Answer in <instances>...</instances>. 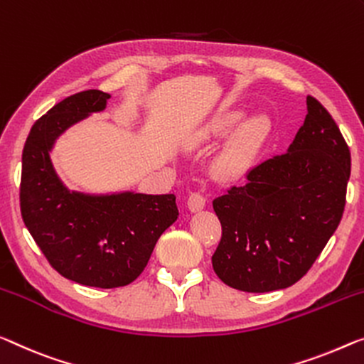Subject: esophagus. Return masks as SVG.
I'll list each match as a JSON object with an SVG mask.
<instances>
[{"label": "esophagus", "instance_id": "34e87169", "mask_svg": "<svg viewBox=\"0 0 364 364\" xmlns=\"http://www.w3.org/2000/svg\"><path fill=\"white\" fill-rule=\"evenodd\" d=\"M206 205V198L201 193H190L188 200H187V206L192 213H197V211H201Z\"/></svg>", "mask_w": 364, "mask_h": 364}]
</instances>
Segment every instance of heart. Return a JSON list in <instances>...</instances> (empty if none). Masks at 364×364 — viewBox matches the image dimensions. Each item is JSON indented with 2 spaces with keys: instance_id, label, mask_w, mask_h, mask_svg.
I'll use <instances>...</instances> for the list:
<instances>
[{
  "instance_id": "b5f03b06",
  "label": "heart",
  "mask_w": 364,
  "mask_h": 364,
  "mask_svg": "<svg viewBox=\"0 0 364 364\" xmlns=\"http://www.w3.org/2000/svg\"><path fill=\"white\" fill-rule=\"evenodd\" d=\"M240 112H221L213 119L205 122L203 125L190 133L183 146L187 149H200L215 143L216 139L225 136L228 132L240 120ZM268 132V120L265 117H254L237 128V132L229 138L210 163V171L216 181L232 182L242 177L250 169L259 149L264 143Z\"/></svg>"
}]
</instances>
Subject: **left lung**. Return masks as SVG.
<instances>
[{"label":"left lung","instance_id":"left-lung-1","mask_svg":"<svg viewBox=\"0 0 364 364\" xmlns=\"http://www.w3.org/2000/svg\"><path fill=\"white\" fill-rule=\"evenodd\" d=\"M306 102V120L287 153L259 164L242 187L213 201L223 236L211 262L221 282L239 291L291 287L342 220L348 144L317 99Z\"/></svg>","mask_w":364,"mask_h":364}]
</instances>
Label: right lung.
<instances>
[{
    "label": "right lung",
    "mask_w": 364,
    "mask_h": 364,
    "mask_svg": "<svg viewBox=\"0 0 364 364\" xmlns=\"http://www.w3.org/2000/svg\"><path fill=\"white\" fill-rule=\"evenodd\" d=\"M110 94L91 89L53 105L31 128L22 151L21 213L26 228L61 277L85 287L119 288L144 270L158 239L177 220L176 195L133 190H70L55 171L57 139L105 110Z\"/></svg>",
    "instance_id": "right-lung-1"
}]
</instances>
